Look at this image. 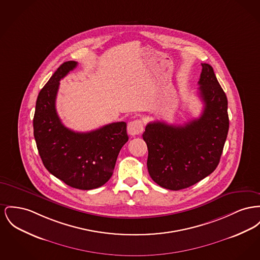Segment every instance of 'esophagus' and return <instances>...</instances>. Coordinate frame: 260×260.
<instances>
[{
  "label": "esophagus",
  "instance_id": "1",
  "mask_svg": "<svg viewBox=\"0 0 260 260\" xmlns=\"http://www.w3.org/2000/svg\"><path fill=\"white\" fill-rule=\"evenodd\" d=\"M143 132V122L142 120H134L127 123V133L128 135L135 137L138 136Z\"/></svg>",
  "mask_w": 260,
  "mask_h": 260
}]
</instances>
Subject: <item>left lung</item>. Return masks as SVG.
Masks as SVG:
<instances>
[{"instance_id":"left-lung-1","label":"left lung","mask_w":260,"mask_h":260,"mask_svg":"<svg viewBox=\"0 0 260 260\" xmlns=\"http://www.w3.org/2000/svg\"><path fill=\"white\" fill-rule=\"evenodd\" d=\"M199 95L204 106L199 119L183 125L147 123V168L153 181L180 190L209 176L220 162L229 131L228 100L208 63H201Z\"/></svg>"}]
</instances>
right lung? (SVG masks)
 Segmentation results:
<instances>
[{
	"label": "right lung",
	"mask_w": 260,
	"mask_h": 260,
	"mask_svg": "<svg viewBox=\"0 0 260 260\" xmlns=\"http://www.w3.org/2000/svg\"><path fill=\"white\" fill-rule=\"evenodd\" d=\"M77 66L75 61L61 63L39 92L33 129L45 168L66 184L88 190L110 180L128 137L124 122H112L89 133H76L62 124L56 111V97L60 80Z\"/></svg>",
	"instance_id": "right-lung-1"
}]
</instances>
